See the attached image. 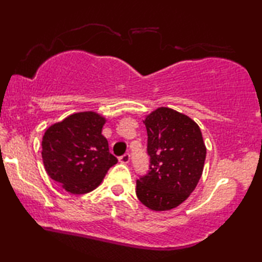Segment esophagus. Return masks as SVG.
<instances>
[{"mask_svg":"<svg viewBox=\"0 0 262 262\" xmlns=\"http://www.w3.org/2000/svg\"><path fill=\"white\" fill-rule=\"evenodd\" d=\"M129 160H130V155L128 152L119 157V162H121V163H123V164H127L128 162H129Z\"/></svg>","mask_w":262,"mask_h":262,"instance_id":"34e87169","label":"esophagus"}]
</instances>
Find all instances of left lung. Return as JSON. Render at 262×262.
I'll return each instance as SVG.
<instances>
[{
	"label": "left lung",
	"mask_w": 262,
	"mask_h": 262,
	"mask_svg": "<svg viewBox=\"0 0 262 262\" xmlns=\"http://www.w3.org/2000/svg\"><path fill=\"white\" fill-rule=\"evenodd\" d=\"M143 123L150 170L136 181V196L148 209L169 211L196 189L204 169L205 143L192 119L168 107L152 111Z\"/></svg>",
	"instance_id": "obj_1"
}]
</instances>
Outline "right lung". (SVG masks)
<instances>
[{"label": "right lung", "instance_id": "right-lung-1", "mask_svg": "<svg viewBox=\"0 0 262 262\" xmlns=\"http://www.w3.org/2000/svg\"><path fill=\"white\" fill-rule=\"evenodd\" d=\"M106 118L97 112H79L45 130L41 159L48 175L73 194L97 189L118 159L101 134Z\"/></svg>", "mask_w": 262, "mask_h": 262}]
</instances>
